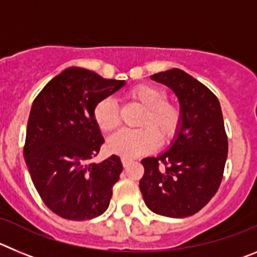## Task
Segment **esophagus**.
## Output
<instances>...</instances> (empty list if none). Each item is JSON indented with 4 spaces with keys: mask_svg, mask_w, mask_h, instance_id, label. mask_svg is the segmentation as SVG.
I'll return each instance as SVG.
<instances>
[{
    "mask_svg": "<svg viewBox=\"0 0 257 257\" xmlns=\"http://www.w3.org/2000/svg\"><path fill=\"white\" fill-rule=\"evenodd\" d=\"M131 163V160H127V158H122V165H123V167H127V166L130 165Z\"/></svg>",
    "mask_w": 257,
    "mask_h": 257,
    "instance_id": "34e87169",
    "label": "esophagus"
}]
</instances>
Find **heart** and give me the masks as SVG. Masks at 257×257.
I'll return each instance as SVG.
<instances>
[{
    "label": "heart",
    "instance_id": "obj_1",
    "mask_svg": "<svg viewBox=\"0 0 257 257\" xmlns=\"http://www.w3.org/2000/svg\"><path fill=\"white\" fill-rule=\"evenodd\" d=\"M128 97L144 108L139 121L142 128L122 130L113 135L106 144L110 153L133 160L154 151L160 142L167 145L178 136L183 123V112L180 106L167 100L169 95L163 88L142 83L131 88ZM92 117L103 133H112L119 124L118 108L109 97L95 104Z\"/></svg>",
    "mask_w": 257,
    "mask_h": 257
}]
</instances>
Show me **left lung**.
I'll return each mask as SVG.
<instances>
[{"instance_id":"left-lung-1","label":"left lung","mask_w":257,"mask_h":257,"mask_svg":"<svg viewBox=\"0 0 257 257\" xmlns=\"http://www.w3.org/2000/svg\"><path fill=\"white\" fill-rule=\"evenodd\" d=\"M152 79L179 97L183 123L171 148L142 161L139 183L145 205L167 217H188L216 194L228 157V136L221 108L210 88L184 70L160 72Z\"/></svg>"}]
</instances>
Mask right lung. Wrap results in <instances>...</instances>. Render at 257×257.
<instances>
[{"mask_svg": "<svg viewBox=\"0 0 257 257\" xmlns=\"http://www.w3.org/2000/svg\"><path fill=\"white\" fill-rule=\"evenodd\" d=\"M123 85L91 70L68 68L32 104L24 160L41 199L63 219L90 220L108 208L123 166L117 156L90 162L104 143L92 110Z\"/></svg>", "mask_w": 257, "mask_h": 257, "instance_id": "add662e5", "label": "right lung"}]
</instances>
